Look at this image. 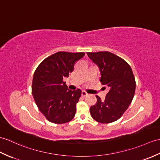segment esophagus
Instances as JSON below:
<instances>
[{
	"mask_svg": "<svg viewBox=\"0 0 160 160\" xmlns=\"http://www.w3.org/2000/svg\"><path fill=\"white\" fill-rule=\"evenodd\" d=\"M82 95L83 96V97H85V96H87V95H88V93L87 92H86V91H82Z\"/></svg>",
	"mask_w": 160,
	"mask_h": 160,
	"instance_id": "obj_1",
	"label": "esophagus"
}]
</instances>
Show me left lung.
Here are the masks:
<instances>
[{
    "label": "left lung",
    "mask_w": 160,
    "mask_h": 160,
    "mask_svg": "<svg viewBox=\"0 0 160 160\" xmlns=\"http://www.w3.org/2000/svg\"><path fill=\"white\" fill-rule=\"evenodd\" d=\"M87 54L98 66L100 82L109 88L104 101L96 95L97 103L90 108L91 117L102 123L114 122L125 112L134 96L136 81L132 69L123 59L109 52Z\"/></svg>",
    "instance_id": "left-lung-1"
}]
</instances>
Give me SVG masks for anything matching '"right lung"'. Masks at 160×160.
<instances>
[{
  "label": "right lung",
  "mask_w": 160,
  "mask_h": 160,
  "mask_svg": "<svg viewBox=\"0 0 160 160\" xmlns=\"http://www.w3.org/2000/svg\"><path fill=\"white\" fill-rule=\"evenodd\" d=\"M84 52H58L40 63L34 73L32 94L37 106L47 119L54 123H65L73 119L80 89L69 90L63 78L68 77Z\"/></svg>",
  "instance_id": "obj_1"
}]
</instances>
